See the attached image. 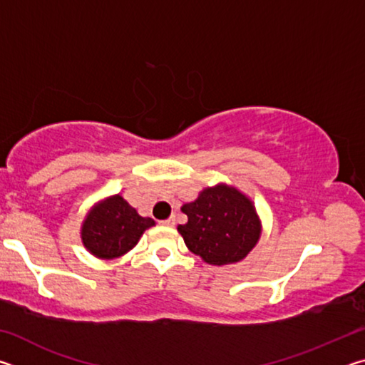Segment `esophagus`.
Returning a JSON list of instances; mask_svg holds the SVG:
<instances>
[{
    "mask_svg": "<svg viewBox=\"0 0 365 365\" xmlns=\"http://www.w3.org/2000/svg\"><path fill=\"white\" fill-rule=\"evenodd\" d=\"M160 224L165 225V227H174V225H175V217H174V215H170L169 219L163 220V222H160Z\"/></svg>",
    "mask_w": 365,
    "mask_h": 365,
    "instance_id": "obj_1",
    "label": "esophagus"
}]
</instances>
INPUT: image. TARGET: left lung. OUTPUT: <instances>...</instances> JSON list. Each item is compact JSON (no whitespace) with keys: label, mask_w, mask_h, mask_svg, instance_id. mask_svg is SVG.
Instances as JSON below:
<instances>
[{"label":"left lung","mask_w":365,"mask_h":365,"mask_svg":"<svg viewBox=\"0 0 365 365\" xmlns=\"http://www.w3.org/2000/svg\"><path fill=\"white\" fill-rule=\"evenodd\" d=\"M188 222L177 230L187 248L212 265L238 262L261 237V220L248 196L219 183L182 206Z\"/></svg>","instance_id":"left-lung-1"}]
</instances>
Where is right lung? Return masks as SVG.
Returning <instances> with one entry per match:
<instances>
[{"mask_svg": "<svg viewBox=\"0 0 365 365\" xmlns=\"http://www.w3.org/2000/svg\"><path fill=\"white\" fill-rule=\"evenodd\" d=\"M153 225V219L141 217L120 195H114L91 207L82 225V243L96 257L114 259L130 251Z\"/></svg>", "mask_w": 365, "mask_h": 365, "instance_id": "right-lung-1", "label": "right lung"}]
</instances>
